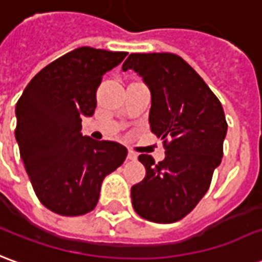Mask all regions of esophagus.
Wrapping results in <instances>:
<instances>
[{
  "label": "esophagus",
  "instance_id": "esophagus-1",
  "mask_svg": "<svg viewBox=\"0 0 262 262\" xmlns=\"http://www.w3.org/2000/svg\"><path fill=\"white\" fill-rule=\"evenodd\" d=\"M127 159H129V161H135V159H137V154L133 151H128Z\"/></svg>",
  "mask_w": 262,
  "mask_h": 262
}]
</instances>
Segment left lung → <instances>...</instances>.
Listing matches in <instances>:
<instances>
[{
    "instance_id": "1",
    "label": "left lung",
    "mask_w": 262,
    "mask_h": 262,
    "mask_svg": "<svg viewBox=\"0 0 262 262\" xmlns=\"http://www.w3.org/2000/svg\"><path fill=\"white\" fill-rule=\"evenodd\" d=\"M135 70L151 90L149 127L162 138L165 159H138L145 178L131 187L133 207L154 223H175L193 210L223 158L227 121L222 103L186 60L175 53H131L122 70Z\"/></svg>"
}]
</instances>
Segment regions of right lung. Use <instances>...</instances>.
<instances>
[{
    "label": "right lung",
    "instance_id": "add662e5",
    "mask_svg": "<svg viewBox=\"0 0 262 262\" xmlns=\"http://www.w3.org/2000/svg\"><path fill=\"white\" fill-rule=\"evenodd\" d=\"M127 52L81 46L42 69L16 103L15 138L39 202L60 216H81L97 206L104 178L127 158L114 141L81 135L93 116L103 75Z\"/></svg>",
    "mask_w": 262,
    "mask_h": 262
}]
</instances>
